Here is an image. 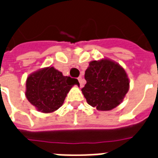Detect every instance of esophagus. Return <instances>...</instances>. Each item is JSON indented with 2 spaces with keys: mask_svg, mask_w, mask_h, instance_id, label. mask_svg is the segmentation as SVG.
I'll return each instance as SVG.
<instances>
[{
  "mask_svg": "<svg viewBox=\"0 0 158 158\" xmlns=\"http://www.w3.org/2000/svg\"><path fill=\"white\" fill-rule=\"evenodd\" d=\"M78 80H79V84H80V86H81V87H83V86H84V82H83L82 77H81V76H80V77H79V78H78Z\"/></svg>",
  "mask_w": 158,
  "mask_h": 158,
  "instance_id": "esophagus-1",
  "label": "esophagus"
}]
</instances>
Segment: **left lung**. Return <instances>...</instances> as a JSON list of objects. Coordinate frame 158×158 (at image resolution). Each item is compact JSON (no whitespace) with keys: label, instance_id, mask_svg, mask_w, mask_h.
I'll return each instance as SVG.
<instances>
[{"label":"left lung","instance_id":"8db88e82","mask_svg":"<svg viewBox=\"0 0 158 158\" xmlns=\"http://www.w3.org/2000/svg\"><path fill=\"white\" fill-rule=\"evenodd\" d=\"M82 93L87 103L99 111H109L122 102L129 91L125 70L110 59L92 61L85 70Z\"/></svg>","mask_w":158,"mask_h":158}]
</instances>
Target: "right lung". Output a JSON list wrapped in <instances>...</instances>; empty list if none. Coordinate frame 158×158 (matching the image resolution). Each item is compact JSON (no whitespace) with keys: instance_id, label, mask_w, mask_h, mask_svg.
<instances>
[{"instance_id":"1","label":"right lung","mask_w":158,"mask_h":158,"mask_svg":"<svg viewBox=\"0 0 158 158\" xmlns=\"http://www.w3.org/2000/svg\"><path fill=\"white\" fill-rule=\"evenodd\" d=\"M77 79L62 75V72L48 67L33 73L26 80L25 96L29 102L42 113H52L64 102Z\"/></svg>"}]
</instances>
